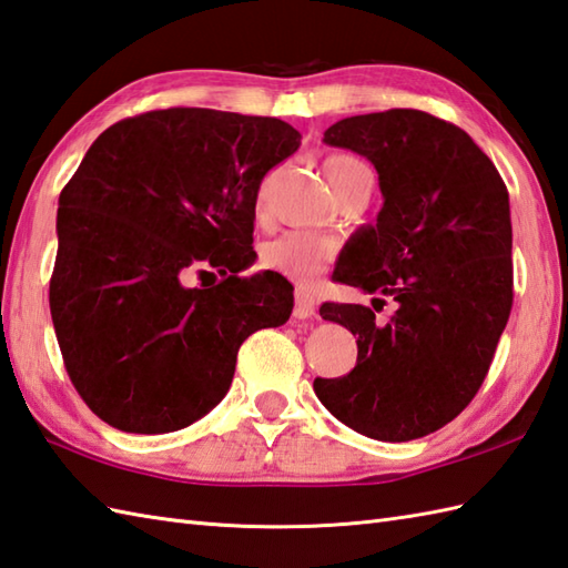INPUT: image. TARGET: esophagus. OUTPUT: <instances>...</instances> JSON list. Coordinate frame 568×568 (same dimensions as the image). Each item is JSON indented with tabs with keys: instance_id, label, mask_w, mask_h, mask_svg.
Segmentation results:
<instances>
[{
	"instance_id": "34e87169",
	"label": "esophagus",
	"mask_w": 568,
	"mask_h": 568,
	"mask_svg": "<svg viewBox=\"0 0 568 568\" xmlns=\"http://www.w3.org/2000/svg\"><path fill=\"white\" fill-rule=\"evenodd\" d=\"M294 301H296V308H294L296 318L306 321L316 316V298H313L308 292H304V288H296Z\"/></svg>"
}]
</instances>
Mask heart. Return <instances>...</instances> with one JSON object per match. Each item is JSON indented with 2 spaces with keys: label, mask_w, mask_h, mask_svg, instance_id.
Segmentation results:
<instances>
[{
  "label": "heart",
  "mask_w": 568,
  "mask_h": 568,
  "mask_svg": "<svg viewBox=\"0 0 568 568\" xmlns=\"http://www.w3.org/2000/svg\"><path fill=\"white\" fill-rule=\"evenodd\" d=\"M355 170H367V168L349 155H331L323 162L325 180L333 189L339 184V180H343L345 174ZM333 255H335V243L327 241V237L316 233H304V231H288L262 247L260 262L262 267L282 272L286 276H292L294 282L308 286L323 274Z\"/></svg>",
  "instance_id": "heart-1"
}]
</instances>
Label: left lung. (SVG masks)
<instances>
[{"label": "left lung", "mask_w": 568, "mask_h": 568, "mask_svg": "<svg viewBox=\"0 0 568 568\" xmlns=\"http://www.w3.org/2000/svg\"><path fill=\"white\" fill-rule=\"evenodd\" d=\"M323 143L367 158L384 196L335 280L398 308L382 323L367 306L323 304L357 337V364L313 390L352 430L408 443L455 420L494 362L513 306L508 189L469 135L418 109L343 119Z\"/></svg>", "instance_id": "1"}]
</instances>
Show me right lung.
I'll list each match as a JSON object with an SVG mask.
<instances>
[{
	"label": "right lung",
	"instance_id": "obj_1",
	"mask_svg": "<svg viewBox=\"0 0 568 568\" xmlns=\"http://www.w3.org/2000/svg\"><path fill=\"white\" fill-rule=\"evenodd\" d=\"M301 145L292 125L216 109L113 123L58 201L50 316L65 369L123 433H174L229 394L237 349L288 321L294 286L255 262L260 184ZM192 271L222 274L186 287Z\"/></svg>",
	"mask_w": 568,
	"mask_h": 568
}]
</instances>
